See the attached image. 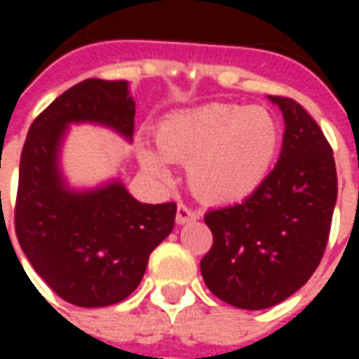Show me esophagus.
Masks as SVG:
<instances>
[{
  "mask_svg": "<svg viewBox=\"0 0 359 359\" xmlns=\"http://www.w3.org/2000/svg\"><path fill=\"white\" fill-rule=\"evenodd\" d=\"M200 214L196 212V210H191V208H187L184 203H180L177 205V214H175V222L180 224V226H184L187 222H194V219H198Z\"/></svg>",
  "mask_w": 359,
  "mask_h": 359,
  "instance_id": "esophagus-1",
  "label": "esophagus"
}]
</instances>
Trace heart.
<instances>
[{
  "mask_svg": "<svg viewBox=\"0 0 359 359\" xmlns=\"http://www.w3.org/2000/svg\"><path fill=\"white\" fill-rule=\"evenodd\" d=\"M159 153L140 147L147 175L170 180L163 158L186 163L189 189L205 203H236L266 184L282 147L280 121L266 107L205 104L173 111L156 128Z\"/></svg>",
  "mask_w": 359,
  "mask_h": 359,
  "instance_id": "b5f03b06",
  "label": "heart"
}]
</instances>
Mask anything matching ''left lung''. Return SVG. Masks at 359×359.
Instances as JSON below:
<instances>
[{
	"label": "left lung",
	"instance_id": "8db88e82",
	"mask_svg": "<svg viewBox=\"0 0 359 359\" xmlns=\"http://www.w3.org/2000/svg\"><path fill=\"white\" fill-rule=\"evenodd\" d=\"M283 114L282 154L266 184L241 203L212 210L214 233L200 268L210 292L241 310L296 294L322 262L338 200L334 151L302 105L269 95Z\"/></svg>",
	"mask_w": 359,
	"mask_h": 359
}]
</instances>
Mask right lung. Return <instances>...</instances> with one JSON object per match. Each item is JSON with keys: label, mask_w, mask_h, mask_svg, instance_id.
Segmentation results:
<instances>
[{"label": "right lung", "mask_w": 359, "mask_h": 359, "mask_svg": "<svg viewBox=\"0 0 359 359\" xmlns=\"http://www.w3.org/2000/svg\"><path fill=\"white\" fill-rule=\"evenodd\" d=\"M128 81L86 79L35 118L20 161L15 233L21 250L57 296L79 308H104L130 296L149 254L175 222V203H142L119 180L72 189L60 168L69 123H97L133 135Z\"/></svg>", "instance_id": "obj_1"}]
</instances>
